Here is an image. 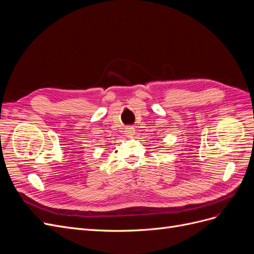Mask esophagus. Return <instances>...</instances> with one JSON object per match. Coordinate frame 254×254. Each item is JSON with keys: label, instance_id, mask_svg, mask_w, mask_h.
<instances>
[{"label": "esophagus", "instance_id": "34e87169", "mask_svg": "<svg viewBox=\"0 0 254 254\" xmlns=\"http://www.w3.org/2000/svg\"><path fill=\"white\" fill-rule=\"evenodd\" d=\"M125 134H126L127 136L133 135V134H134V128H133V127H131V126L127 127V128H126V130H125Z\"/></svg>", "mask_w": 254, "mask_h": 254}]
</instances>
